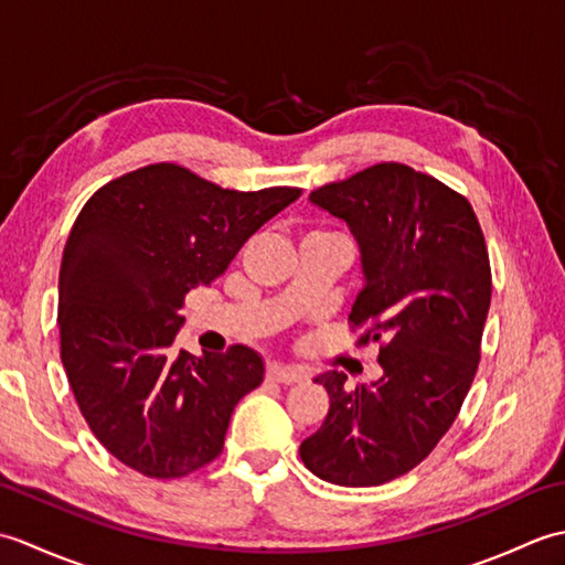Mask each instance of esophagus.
<instances>
[{"mask_svg":"<svg viewBox=\"0 0 565 565\" xmlns=\"http://www.w3.org/2000/svg\"><path fill=\"white\" fill-rule=\"evenodd\" d=\"M267 379L274 383H284V386H289V383H298L308 379V374L303 369H296V366H284V364H269L267 369Z\"/></svg>","mask_w":565,"mask_h":565,"instance_id":"1","label":"esophagus"}]
</instances>
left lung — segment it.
<instances>
[{"label":"left lung","instance_id":"obj_1","mask_svg":"<svg viewBox=\"0 0 565 565\" xmlns=\"http://www.w3.org/2000/svg\"><path fill=\"white\" fill-rule=\"evenodd\" d=\"M310 203L356 237L364 289L350 322L369 326L359 344L381 342L383 376L354 388L342 371L316 379L330 411L301 459L328 483L381 486L427 459L471 388L493 291L486 237L461 194L401 162L320 186Z\"/></svg>","mask_w":565,"mask_h":565}]
</instances>
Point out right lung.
Instances as JSON below:
<instances>
[{
  "label": "right lung",
  "instance_id": "obj_1",
  "mask_svg": "<svg viewBox=\"0 0 565 565\" xmlns=\"http://www.w3.org/2000/svg\"><path fill=\"white\" fill-rule=\"evenodd\" d=\"M298 196L296 186L223 189L160 162L84 203L60 264V359L94 437L134 471L182 478L223 451L264 362L245 344L174 354L179 310Z\"/></svg>",
  "mask_w": 565,
  "mask_h": 565
}]
</instances>
